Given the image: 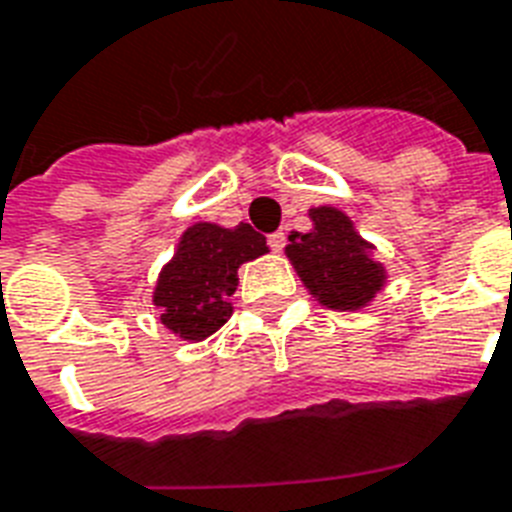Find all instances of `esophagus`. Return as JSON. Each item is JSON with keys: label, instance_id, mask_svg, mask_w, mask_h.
Masks as SVG:
<instances>
[{"label": "esophagus", "instance_id": "esophagus-1", "mask_svg": "<svg viewBox=\"0 0 512 512\" xmlns=\"http://www.w3.org/2000/svg\"><path fill=\"white\" fill-rule=\"evenodd\" d=\"M267 243L272 251H283V245H285V232H272V235L267 237Z\"/></svg>", "mask_w": 512, "mask_h": 512}]
</instances>
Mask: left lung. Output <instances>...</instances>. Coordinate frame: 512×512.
<instances>
[{"mask_svg": "<svg viewBox=\"0 0 512 512\" xmlns=\"http://www.w3.org/2000/svg\"><path fill=\"white\" fill-rule=\"evenodd\" d=\"M310 219V232H293L285 245L296 275L328 310H363L387 283L374 245L355 232L350 216L339 208H310Z\"/></svg>", "mask_w": 512, "mask_h": 512, "instance_id": "1", "label": "left lung"}]
</instances>
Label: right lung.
I'll use <instances>...</instances> for the list:
<instances>
[{"mask_svg": "<svg viewBox=\"0 0 512 512\" xmlns=\"http://www.w3.org/2000/svg\"><path fill=\"white\" fill-rule=\"evenodd\" d=\"M267 251V237L251 224L232 229L211 221L192 224L154 285L152 301L160 307L162 326L186 342L216 334L232 315L229 296L237 288L240 264Z\"/></svg>", "mask_w": 512, "mask_h": 512, "instance_id": "right-lung-1", "label": "right lung"}]
</instances>
